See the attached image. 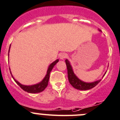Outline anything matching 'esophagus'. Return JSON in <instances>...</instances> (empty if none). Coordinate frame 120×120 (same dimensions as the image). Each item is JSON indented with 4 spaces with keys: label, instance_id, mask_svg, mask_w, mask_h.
Here are the masks:
<instances>
[{
    "label": "esophagus",
    "instance_id": "esophagus-1",
    "mask_svg": "<svg viewBox=\"0 0 120 120\" xmlns=\"http://www.w3.org/2000/svg\"><path fill=\"white\" fill-rule=\"evenodd\" d=\"M67 57V54H66V53H61V54L59 55V57H60V59H61V60H63V59H64L65 58H66Z\"/></svg>",
    "mask_w": 120,
    "mask_h": 120
}]
</instances>
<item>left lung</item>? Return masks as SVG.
Instances as JSON below:
<instances>
[{"mask_svg":"<svg viewBox=\"0 0 120 120\" xmlns=\"http://www.w3.org/2000/svg\"><path fill=\"white\" fill-rule=\"evenodd\" d=\"M65 61H66V66H67V74H68V81H69V82L71 84V85L74 88H76L77 90H90L97 86L100 82L101 80H99L92 82H86L81 81L74 73L73 69H72L71 66L70 65L69 61L67 59H66L65 60ZM104 75H103V77L104 76Z\"/></svg>","mask_w":120,"mask_h":120,"instance_id":"obj_1","label":"left lung"}]
</instances>
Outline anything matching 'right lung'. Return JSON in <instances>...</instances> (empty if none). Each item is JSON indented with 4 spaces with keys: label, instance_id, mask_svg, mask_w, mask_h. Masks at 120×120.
I'll return each instance as SVG.
<instances>
[{
    "label": "right lung",
    "instance_id": "obj_1",
    "mask_svg": "<svg viewBox=\"0 0 120 120\" xmlns=\"http://www.w3.org/2000/svg\"><path fill=\"white\" fill-rule=\"evenodd\" d=\"M10 47H9V50H10ZM8 56H9V54H8ZM58 61H59V59H57V60H56V61H54V62H53L50 65L49 67L48 68V70H47V74H46V76H45V77L44 78L43 80L41 82H39V83L38 84H36L32 85V86H24V85L21 84L20 82H19L18 81H16V80L14 79L13 75H11V71H10V74H11V76H12L13 79H14L15 82H16V83L20 87V88H22V89H23L24 91H27V92L29 93H40L41 92V91H43L46 88V87H47V85H48L49 80L50 77V74L51 71H52L53 67L55 66L56 64Z\"/></svg>",
    "mask_w": 120,
    "mask_h": 120
}]
</instances>
